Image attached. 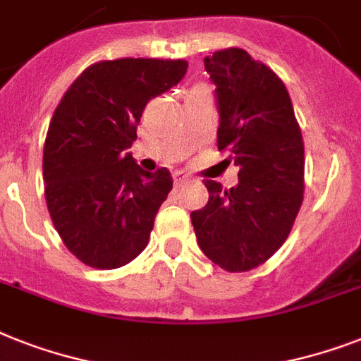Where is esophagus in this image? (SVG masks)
<instances>
[{
	"mask_svg": "<svg viewBox=\"0 0 361 361\" xmlns=\"http://www.w3.org/2000/svg\"><path fill=\"white\" fill-rule=\"evenodd\" d=\"M185 181H189V176H187L185 172H176L174 174L176 185H181V183H185Z\"/></svg>",
	"mask_w": 361,
	"mask_h": 361,
	"instance_id": "obj_1",
	"label": "esophagus"
}]
</instances>
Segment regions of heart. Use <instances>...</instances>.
Listing matches in <instances>:
<instances>
[{
	"label": "heart",
	"mask_w": 361,
	"mask_h": 361,
	"mask_svg": "<svg viewBox=\"0 0 361 361\" xmlns=\"http://www.w3.org/2000/svg\"><path fill=\"white\" fill-rule=\"evenodd\" d=\"M198 87H200V85H198ZM192 89H196V87H192Z\"/></svg>",
	"instance_id": "heart-1"
}]
</instances>
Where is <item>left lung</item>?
<instances>
[{"instance_id":"obj_1","label":"left lung","mask_w":361,"mask_h":361,"mask_svg":"<svg viewBox=\"0 0 361 361\" xmlns=\"http://www.w3.org/2000/svg\"><path fill=\"white\" fill-rule=\"evenodd\" d=\"M216 85V145L239 165V183L206 180L209 200L190 213L196 241L228 272L263 265L291 233L304 200V140L286 85L241 48L204 59Z\"/></svg>"}]
</instances>
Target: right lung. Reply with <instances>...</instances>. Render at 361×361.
Listing matches in <instances>:
<instances>
[{"label": "right lung", "instance_id": "1", "mask_svg": "<svg viewBox=\"0 0 361 361\" xmlns=\"http://www.w3.org/2000/svg\"><path fill=\"white\" fill-rule=\"evenodd\" d=\"M185 72L183 59L99 61L59 102L44 142V195L64 247L85 265L118 269L150 241L172 176L142 171L126 148L146 104Z\"/></svg>", "mask_w": 361, "mask_h": 361}]
</instances>
